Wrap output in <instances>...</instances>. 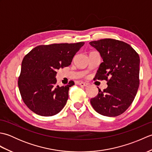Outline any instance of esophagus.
Wrapping results in <instances>:
<instances>
[{"instance_id": "esophagus-1", "label": "esophagus", "mask_w": 152, "mask_h": 152, "mask_svg": "<svg viewBox=\"0 0 152 152\" xmlns=\"http://www.w3.org/2000/svg\"><path fill=\"white\" fill-rule=\"evenodd\" d=\"M78 84L79 86H80L85 87V86H88V83H86V82H78Z\"/></svg>"}]
</instances>
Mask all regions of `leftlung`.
<instances>
[{
    "instance_id": "left-lung-1",
    "label": "left lung",
    "mask_w": 152,
    "mask_h": 152,
    "mask_svg": "<svg viewBox=\"0 0 152 152\" xmlns=\"http://www.w3.org/2000/svg\"><path fill=\"white\" fill-rule=\"evenodd\" d=\"M99 51L103 62L95 78L107 82V88L90 100L99 114L115 117L125 112L133 102L139 87L140 57L129 44L105 38L89 42Z\"/></svg>"
}]
</instances>
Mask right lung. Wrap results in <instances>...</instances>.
I'll return each instance as SVG.
<instances>
[{"instance_id":"obj_1","label":"right lung","mask_w":152,"mask_h":152,"mask_svg":"<svg viewBox=\"0 0 152 152\" xmlns=\"http://www.w3.org/2000/svg\"><path fill=\"white\" fill-rule=\"evenodd\" d=\"M84 42L40 45L23 58L18 87L24 103L31 111L42 116L58 114L65 106L70 80L65 86H59L56 78L57 69L69 66L74 56Z\"/></svg>"}]
</instances>
